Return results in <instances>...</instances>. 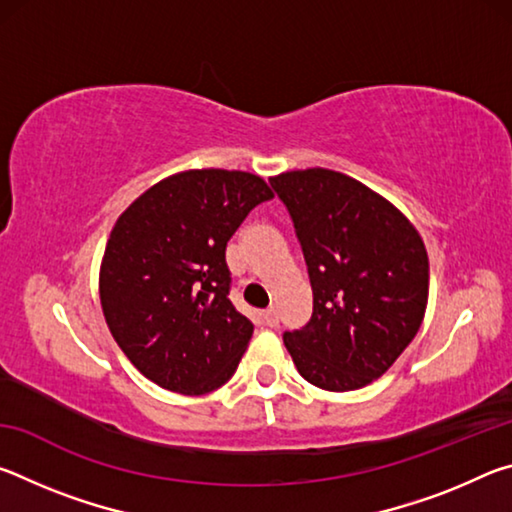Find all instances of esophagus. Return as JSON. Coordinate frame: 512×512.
<instances>
[{
	"instance_id": "obj_1",
	"label": "esophagus",
	"mask_w": 512,
	"mask_h": 512,
	"mask_svg": "<svg viewBox=\"0 0 512 512\" xmlns=\"http://www.w3.org/2000/svg\"><path fill=\"white\" fill-rule=\"evenodd\" d=\"M262 320L268 327H275L280 323V316H277V309L275 307H268L266 311H262Z\"/></svg>"
}]
</instances>
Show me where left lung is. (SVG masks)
Here are the masks:
<instances>
[{
	"label": "left lung",
	"instance_id": "obj_1",
	"mask_svg": "<svg viewBox=\"0 0 512 512\" xmlns=\"http://www.w3.org/2000/svg\"><path fill=\"white\" fill-rule=\"evenodd\" d=\"M305 255L314 314L284 332L309 384L357 391L384 375L422 325L429 259L418 230L386 198L332 169L271 178Z\"/></svg>",
	"mask_w": 512,
	"mask_h": 512
}]
</instances>
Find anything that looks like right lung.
Masks as SVG:
<instances>
[{"label":"right lung","mask_w":512,"mask_h":512,"mask_svg":"<svg viewBox=\"0 0 512 512\" xmlns=\"http://www.w3.org/2000/svg\"><path fill=\"white\" fill-rule=\"evenodd\" d=\"M271 198L253 173L192 169L146 189L119 216L99 296L110 334L146 379L205 395L235 375L253 323L228 298L225 246Z\"/></svg>","instance_id":"right-lung-1"}]
</instances>
